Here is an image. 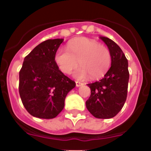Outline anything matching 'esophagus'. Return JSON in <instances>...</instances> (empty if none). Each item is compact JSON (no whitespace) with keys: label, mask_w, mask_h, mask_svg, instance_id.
I'll return each instance as SVG.
<instances>
[{"label":"esophagus","mask_w":151,"mask_h":151,"mask_svg":"<svg viewBox=\"0 0 151 151\" xmlns=\"http://www.w3.org/2000/svg\"><path fill=\"white\" fill-rule=\"evenodd\" d=\"M76 85L77 87H80L81 85H83V83H82V82H78V81H76Z\"/></svg>","instance_id":"esophagus-1"}]
</instances>
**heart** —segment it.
<instances>
[{"mask_svg": "<svg viewBox=\"0 0 151 151\" xmlns=\"http://www.w3.org/2000/svg\"><path fill=\"white\" fill-rule=\"evenodd\" d=\"M54 61L62 73L69 74L79 64L74 76L85 79L101 78L107 72L111 64V54L107 47L91 38H78L69 41L66 50L59 49L54 55Z\"/></svg>", "mask_w": 151, "mask_h": 151, "instance_id": "1", "label": "heart"}]
</instances>
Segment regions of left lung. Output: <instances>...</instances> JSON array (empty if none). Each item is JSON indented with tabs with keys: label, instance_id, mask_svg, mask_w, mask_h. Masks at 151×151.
Here are the masks:
<instances>
[{
	"label": "left lung",
	"instance_id": "obj_1",
	"mask_svg": "<svg viewBox=\"0 0 151 151\" xmlns=\"http://www.w3.org/2000/svg\"><path fill=\"white\" fill-rule=\"evenodd\" d=\"M111 54V66L102 79L88 84L91 96L86 107L97 119H110L122 110L126 101L129 73L128 60L121 48L113 41L100 37Z\"/></svg>",
	"mask_w": 151,
	"mask_h": 151
}]
</instances>
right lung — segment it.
Segmentation results:
<instances>
[{"label": "right lung", "mask_w": 151, "mask_h": 151, "mask_svg": "<svg viewBox=\"0 0 151 151\" xmlns=\"http://www.w3.org/2000/svg\"><path fill=\"white\" fill-rule=\"evenodd\" d=\"M63 39H48L36 46L25 57L19 71V92L31 115L55 118L63 110L66 95L76 82L57 67L54 55Z\"/></svg>", "instance_id": "right-lung-1"}]
</instances>
